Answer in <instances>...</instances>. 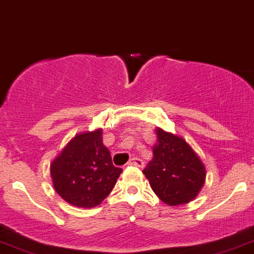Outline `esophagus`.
Instances as JSON below:
<instances>
[{"instance_id": "34e87169", "label": "esophagus", "mask_w": 254, "mask_h": 254, "mask_svg": "<svg viewBox=\"0 0 254 254\" xmlns=\"http://www.w3.org/2000/svg\"><path fill=\"white\" fill-rule=\"evenodd\" d=\"M129 164H135V166H137V167L143 168V167H144V161H143L142 158H139V157H132L129 161Z\"/></svg>"}]
</instances>
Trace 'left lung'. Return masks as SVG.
<instances>
[{
  "label": "left lung",
  "instance_id": "obj_1",
  "mask_svg": "<svg viewBox=\"0 0 254 254\" xmlns=\"http://www.w3.org/2000/svg\"><path fill=\"white\" fill-rule=\"evenodd\" d=\"M154 157L143 170L155 194L169 206L188 203L206 179V169L190 145L181 137L156 129Z\"/></svg>",
  "mask_w": 254,
  "mask_h": 254
}]
</instances>
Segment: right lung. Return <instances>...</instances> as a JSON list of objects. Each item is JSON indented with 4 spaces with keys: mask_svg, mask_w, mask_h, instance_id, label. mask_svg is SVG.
I'll return each instance as SVG.
<instances>
[{
    "mask_svg": "<svg viewBox=\"0 0 254 254\" xmlns=\"http://www.w3.org/2000/svg\"><path fill=\"white\" fill-rule=\"evenodd\" d=\"M103 131L77 135L51 164L54 189L72 206L92 208L114 189L122 169L103 144Z\"/></svg>",
    "mask_w": 254,
    "mask_h": 254,
    "instance_id": "obj_1",
    "label": "right lung"
}]
</instances>
